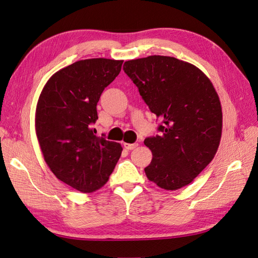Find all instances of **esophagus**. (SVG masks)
<instances>
[{"label":"esophagus","mask_w":258,"mask_h":258,"mask_svg":"<svg viewBox=\"0 0 258 258\" xmlns=\"http://www.w3.org/2000/svg\"><path fill=\"white\" fill-rule=\"evenodd\" d=\"M138 145H139L138 143H132V144H131V143H123V147H124V148H127L128 151L135 150L136 147H138Z\"/></svg>","instance_id":"esophagus-1"}]
</instances>
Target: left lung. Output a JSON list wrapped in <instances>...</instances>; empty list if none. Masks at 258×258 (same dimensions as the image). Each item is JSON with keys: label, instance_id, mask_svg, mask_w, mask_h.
Listing matches in <instances>:
<instances>
[{"label": "left lung", "instance_id": "1", "mask_svg": "<svg viewBox=\"0 0 258 258\" xmlns=\"http://www.w3.org/2000/svg\"><path fill=\"white\" fill-rule=\"evenodd\" d=\"M123 71L162 120L160 135L144 141L153 154L145 174L160 188H182L212 161L221 142L223 113L214 86L196 66L174 57L128 60Z\"/></svg>", "mask_w": 258, "mask_h": 258}]
</instances>
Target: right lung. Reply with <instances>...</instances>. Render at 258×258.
<instances>
[{
  "mask_svg": "<svg viewBox=\"0 0 258 258\" xmlns=\"http://www.w3.org/2000/svg\"><path fill=\"white\" fill-rule=\"evenodd\" d=\"M123 60L76 61L45 84L35 111V131L45 162L60 181L82 192L100 189L122 147L93 135L101 93L119 74Z\"/></svg>",
  "mask_w": 258,
  "mask_h": 258,
  "instance_id": "obj_1",
  "label": "right lung"
}]
</instances>
